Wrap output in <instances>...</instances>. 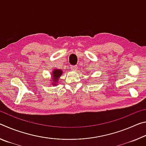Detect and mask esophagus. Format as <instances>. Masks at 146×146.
Returning <instances> with one entry per match:
<instances>
[{"label": "esophagus", "mask_w": 146, "mask_h": 146, "mask_svg": "<svg viewBox=\"0 0 146 146\" xmlns=\"http://www.w3.org/2000/svg\"><path fill=\"white\" fill-rule=\"evenodd\" d=\"M70 68H71V70L75 71L76 69H77V66H70Z\"/></svg>", "instance_id": "obj_1"}]
</instances>
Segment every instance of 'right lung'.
<instances>
[{"instance_id":"add662e5","label":"right lung","mask_w":146,"mask_h":146,"mask_svg":"<svg viewBox=\"0 0 146 146\" xmlns=\"http://www.w3.org/2000/svg\"><path fill=\"white\" fill-rule=\"evenodd\" d=\"M63 71L62 70H59V69H54L51 72V84L53 86H56L58 84L59 78L62 75Z\"/></svg>"}]
</instances>
